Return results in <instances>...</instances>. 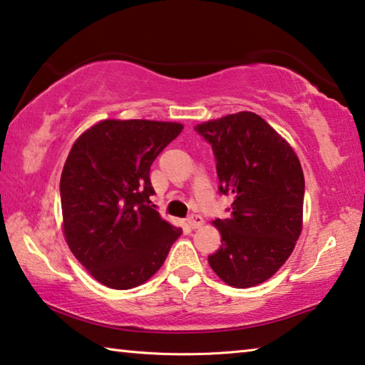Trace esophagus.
I'll use <instances>...</instances> for the list:
<instances>
[{
    "label": "esophagus",
    "mask_w": 365,
    "mask_h": 365,
    "mask_svg": "<svg viewBox=\"0 0 365 365\" xmlns=\"http://www.w3.org/2000/svg\"><path fill=\"white\" fill-rule=\"evenodd\" d=\"M186 222H187V225L190 228H194V230L195 228H200L202 225H204V218H202L200 215H195V214L194 215H189Z\"/></svg>",
    "instance_id": "34e87169"
}]
</instances>
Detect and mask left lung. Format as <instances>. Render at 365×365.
I'll list each match as a JSON object with an SVG mask.
<instances>
[{
    "instance_id": "left-lung-1",
    "label": "left lung",
    "mask_w": 365,
    "mask_h": 365,
    "mask_svg": "<svg viewBox=\"0 0 365 365\" xmlns=\"http://www.w3.org/2000/svg\"><path fill=\"white\" fill-rule=\"evenodd\" d=\"M194 130L212 145L218 192L232 195L214 225L222 246L209 264L223 282L253 287L279 271L302 232L305 179L292 147L255 112L204 122Z\"/></svg>"
}]
</instances>
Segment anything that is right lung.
<instances>
[{
    "label": "right lung",
    "instance_id": "1",
    "mask_svg": "<svg viewBox=\"0 0 365 365\" xmlns=\"http://www.w3.org/2000/svg\"><path fill=\"white\" fill-rule=\"evenodd\" d=\"M181 130L176 122L103 120L71 147L60 179L65 238L110 289L147 282L182 233L150 200V166Z\"/></svg>",
    "mask_w": 365,
    "mask_h": 365
}]
</instances>
